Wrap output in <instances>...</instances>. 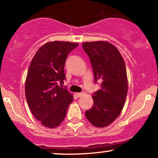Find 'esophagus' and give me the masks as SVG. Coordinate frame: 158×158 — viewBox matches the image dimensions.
I'll use <instances>...</instances> for the list:
<instances>
[{
    "label": "esophagus",
    "instance_id": "1",
    "mask_svg": "<svg viewBox=\"0 0 158 158\" xmlns=\"http://www.w3.org/2000/svg\"><path fill=\"white\" fill-rule=\"evenodd\" d=\"M77 97L78 98H79V97H81V96H84L85 95V93L83 92V93H77Z\"/></svg>",
    "mask_w": 158,
    "mask_h": 158
}]
</instances>
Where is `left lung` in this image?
I'll use <instances>...</instances> for the list:
<instances>
[{
	"label": "left lung",
	"mask_w": 158,
	"mask_h": 158,
	"mask_svg": "<svg viewBox=\"0 0 158 158\" xmlns=\"http://www.w3.org/2000/svg\"><path fill=\"white\" fill-rule=\"evenodd\" d=\"M82 47L90 58L95 81H102L100 90L92 96L94 105L85 111V116L95 127H107L120 115L126 101L128 81L124 60L109 42H86Z\"/></svg>",
	"instance_id": "8db88e82"
}]
</instances>
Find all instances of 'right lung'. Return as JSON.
Wrapping results in <instances>:
<instances>
[{"instance_id": "1", "label": "right lung", "mask_w": 158, "mask_h": 158, "mask_svg": "<svg viewBox=\"0 0 158 158\" xmlns=\"http://www.w3.org/2000/svg\"><path fill=\"white\" fill-rule=\"evenodd\" d=\"M70 42H48L38 49L28 68L25 94L31 113L43 126L54 128L64 120L73 96L58 85L65 79L68 54L78 46Z\"/></svg>"}]
</instances>
